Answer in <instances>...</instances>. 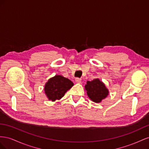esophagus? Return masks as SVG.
I'll return each instance as SVG.
<instances>
[{
  "label": "esophagus",
  "instance_id": "esophagus-1",
  "mask_svg": "<svg viewBox=\"0 0 149 149\" xmlns=\"http://www.w3.org/2000/svg\"><path fill=\"white\" fill-rule=\"evenodd\" d=\"M82 81V79L80 78H76L75 79V82L77 83H80Z\"/></svg>",
  "mask_w": 149,
  "mask_h": 149
}]
</instances>
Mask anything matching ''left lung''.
I'll list each match as a JSON object with an SVG mask.
<instances>
[{
  "mask_svg": "<svg viewBox=\"0 0 149 149\" xmlns=\"http://www.w3.org/2000/svg\"><path fill=\"white\" fill-rule=\"evenodd\" d=\"M85 88L89 98L97 103L100 102L108 95V90L98 79L87 81Z\"/></svg>",
  "mask_w": 149,
  "mask_h": 149,
  "instance_id": "1",
  "label": "left lung"
}]
</instances>
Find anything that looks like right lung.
Segmentation results:
<instances>
[{"label": "right lung", "instance_id": "1", "mask_svg": "<svg viewBox=\"0 0 149 149\" xmlns=\"http://www.w3.org/2000/svg\"><path fill=\"white\" fill-rule=\"evenodd\" d=\"M74 86V83L69 79L62 75H56L51 78L45 86V93L49 100L55 101L60 99L65 93Z\"/></svg>", "mask_w": 149, "mask_h": 149}]
</instances>
